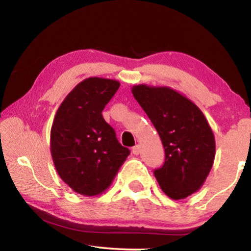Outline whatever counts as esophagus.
Here are the masks:
<instances>
[{
  "mask_svg": "<svg viewBox=\"0 0 251 251\" xmlns=\"http://www.w3.org/2000/svg\"><path fill=\"white\" fill-rule=\"evenodd\" d=\"M141 151H142V150H141V145H136V146H134V147H133V152H134V155H139V154H141Z\"/></svg>",
  "mask_w": 251,
  "mask_h": 251,
  "instance_id": "obj_1",
  "label": "esophagus"
}]
</instances>
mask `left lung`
Returning a JSON list of instances; mask_svg holds the SVG:
<instances>
[{"instance_id": "obj_1", "label": "left lung", "mask_w": 251, "mask_h": 251, "mask_svg": "<svg viewBox=\"0 0 251 251\" xmlns=\"http://www.w3.org/2000/svg\"><path fill=\"white\" fill-rule=\"evenodd\" d=\"M131 93L163 143L165 163L154 172L161 190L174 201L198 192L216 154L215 136L201 108L168 86L139 84Z\"/></svg>"}]
</instances>
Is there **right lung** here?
I'll use <instances>...</instances> for the list:
<instances>
[{"mask_svg": "<svg viewBox=\"0 0 251 251\" xmlns=\"http://www.w3.org/2000/svg\"><path fill=\"white\" fill-rule=\"evenodd\" d=\"M120 85L110 78L84 79L55 114L50 142L54 166L62 180L83 196L108 189L130 152L101 115Z\"/></svg>", "mask_w": 251, "mask_h": 251, "instance_id": "1", "label": "right lung"}]
</instances>
